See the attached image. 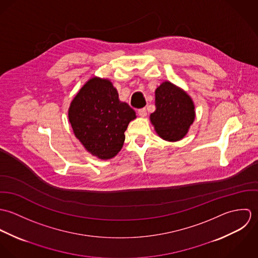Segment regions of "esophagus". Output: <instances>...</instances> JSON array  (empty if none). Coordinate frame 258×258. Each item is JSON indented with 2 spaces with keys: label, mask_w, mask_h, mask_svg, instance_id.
<instances>
[{
  "label": "esophagus",
  "mask_w": 258,
  "mask_h": 258,
  "mask_svg": "<svg viewBox=\"0 0 258 258\" xmlns=\"http://www.w3.org/2000/svg\"><path fill=\"white\" fill-rule=\"evenodd\" d=\"M138 114L140 117H146L147 116V110L146 108H141L138 110Z\"/></svg>",
  "instance_id": "esophagus-1"
}]
</instances>
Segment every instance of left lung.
<instances>
[{
  "mask_svg": "<svg viewBox=\"0 0 258 258\" xmlns=\"http://www.w3.org/2000/svg\"><path fill=\"white\" fill-rule=\"evenodd\" d=\"M155 106L150 121L159 137L169 142L182 140L196 118L191 97L181 87L164 81L155 90Z\"/></svg>",
  "mask_w": 258,
  "mask_h": 258,
  "instance_id": "1",
  "label": "left lung"
}]
</instances>
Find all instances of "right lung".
<instances>
[{"label":"right lung","instance_id":"obj_1","mask_svg":"<svg viewBox=\"0 0 258 258\" xmlns=\"http://www.w3.org/2000/svg\"><path fill=\"white\" fill-rule=\"evenodd\" d=\"M136 113L121 102L107 78L91 77L74 96L69 119L75 137L92 156L114 158L123 147L124 132Z\"/></svg>","mask_w":258,"mask_h":258}]
</instances>
